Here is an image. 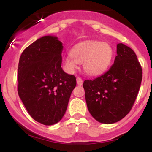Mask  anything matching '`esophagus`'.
<instances>
[{"instance_id":"1","label":"esophagus","mask_w":152,"mask_h":152,"mask_svg":"<svg viewBox=\"0 0 152 152\" xmlns=\"http://www.w3.org/2000/svg\"><path fill=\"white\" fill-rule=\"evenodd\" d=\"M76 82H77V84L78 85V86H81V85L83 84V83L82 78H80V77L76 78Z\"/></svg>"}]
</instances>
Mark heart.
<instances>
[{
    "mask_svg": "<svg viewBox=\"0 0 152 152\" xmlns=\"http://www.w3.org/2000/svg\"><path fill=\"white\" fill-rule=\"evenodd\" d=\"M113 57V49L109 43L101 41H86L76 45L64 60L66 67L74 71L83 63L87 74L95 76L109 67Z\"/></svg>",
    "mask_w": 152,
    "mask_h": 152,
    "instance_id": "heart-1",
    "label": "heart"
}]
</instances>
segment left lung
I'll return each mask as SVG.
<instances>
[{
    "label": "left lung",
    "mask_w": 152,
    "mask_h": 152,
    "mask_svg": "<svg viewBox=\"0 0 152 152\" xmlns=\"http://www.w3.org/2000/svg\"><path fill=\"white\" fill-rule=\"evenodd\" d=\"M116 53L109 70L83 85L90 114L103 124L116 123L129 113L142 83V69L134 50L118 43Z\"/></svg>",
    "instance_id": "left-lung-1"
}]
</instances>
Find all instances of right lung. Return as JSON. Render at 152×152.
Returning <instances> with one entry per match:
<instances>
[{
    "label": "right lung",
    "instance_id": "obj_1",
    "mask_svg": "<svg viewBox=\"0 0 152 152\" xmlns=\"http://www.w3.org/2000/svg\"><path fill=\"white\" fill-rule=\"evenodd\" d=\"M62 43L55 36L38 38L23 51L18 68V93L30 116L50 126L58 123L76 86L61 68Z\"/></svg>",
    "mask_w": 152,
    "mask_h": 152
}]
</instances>
